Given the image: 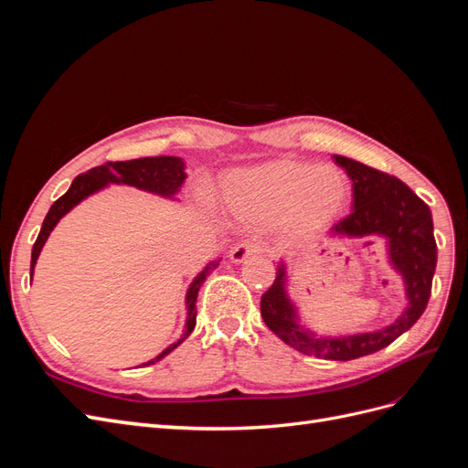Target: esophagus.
Returning <instances> with one entry per match:
<instances>
[{"label": "esophagus", "mask_w": 468, "mask_h": 468, "mask_svg": "<svg viewBox=\"0 0 468 468\" xmlns=\"http://www.w3.org/2000/svg\"><path fill=\"white\" fill-rule=\"evenodd\" d=\"M261 246L260 242H253V239H246V242H239L230 250V260L232 263H244L248 258L258 256L261 253Z\"/></svg>", "instance_id": "1"}]
</instances>
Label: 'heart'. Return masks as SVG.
I'll return each instance as SVG.
<instances>
[{"label": "heart", "mask_w": 468, "mask_h": 468, "mask_svg": "<svg viewBox=\"0 0 468 468\" xmlns=\"http://www.w3.org/2000/svg\"><path fill=\"white\" fill-rule=\"evenodd\" d=\"M224 195L230 210L242 220H279L285 236L306 238L344 215L351 199V183L335 165L279 158L238 169L226 179Z\"/></svg>", "instance_id": "obj_1"}]
</instances>
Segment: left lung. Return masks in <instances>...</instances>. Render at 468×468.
I'll list each match as a JSON object with an SVG mask.
<instances>
[{"mask_svg":"<svg viewBox=\"0 0 468 468\" xmlns=\"http://www.w3.org/2000/svg\"><path fill=\"white\" fill-rule=\"evenodd\" d=\"M334 160L353 183V210L332 226L330 238L385 239L388 263L404 281L408 301L404 313L373 332L318 335L301 324L299 310L287 291V265L279 261L273 285L261 296V316L267 328L296 351L320 359L351 361L390 346L423 314L431 294L437 246L431 210L406 183L346 155H334Z\"/></svg>","mask_w":468,"mask_h":468,"instance_id":"8db88e82","label":"left lung"}]
</instances>
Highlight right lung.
I'll return each instance as SVG.
<instances>
[{
	"label": "right lung",
	"instance_id": "add662e5",
	"mask_svg": "<svg viewBox=\"0 0 468 468\" xmlns=\"http://www.w3.org/2000/svg\"><path fill=\"white\" fill-rule=\"evenodd\" d=\"M187 174H186V164H183L181 158H176V155H155V158H138V160H129V162H107L103 165H97L90 172L78 176L69 189L60 197L58 201H54V205L50 207L48 215L45 217V222H42V229L37 236V242L33 246V253H31V281H33V271L37 260L40 256L42 246L47 244V239L50 236V232L54 230V226L60 222V218L64 215H68L76 205H80L83 199H88L90 195L105 189L111 183L115 186H131L136 187L140 191H148L154 195H160L164 199H172L176 201V195L179 193L183 181H186ZM220 263V260H212L205 265L203 271L193 279V282L187 289L186 294V308H187V320H186V332H183L181 339H177L176 344H172L169 347H165L158 357H154L144 365H152L155 361L164 359L165 356H169L183 339H186L197 322V294H199V289L205 282L207 275H210L212 269H217Z\"/></svg>",
	"mask_w": 468,
	"mask_h": 468
}]
</instances>
